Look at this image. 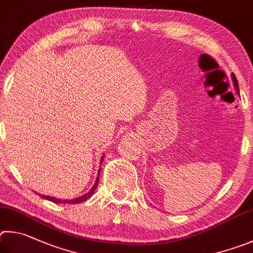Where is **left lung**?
<instances>
[{
	"label": "left lung",
	"mask_w": 253,
	"mask_h": 253,
	"mask_svg": "<svg viewBox=\"0 0 253 253\" xmlns=\"http://www.w3.org/2000/svg\"><path fill=\"white\" fill-rule=\"evenodd\" d=\"M231 79H232V82H233V86H234V88H236L237 94L239 95V94H240V91H239V84H238V80L236 78V75L231 74Z\"/></svg>",
	"instance_id": "8db88e82"
}]
</instances>
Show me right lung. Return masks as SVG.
Returning a JSON list of instances; mask_svg holds the SVG:
<instances>
[{
    "label": "right lung",
    "mask_w": 253,
    "mask_h": 253,
    "mask_svg": "<svg viewBox=\"0 0 253 253\" xmlns=\"http://www.w3.org/2000/svg\"><path fill=\"white\" fill-rule=\"evenodd\" d=\"M103 160H104V154H103V156H102L100 163L103 162ZM100 172H101V168L99 169V171H97V175H96L95 182H94V184H93L92 189L90 190V191L86 192L85 194H83V196H81V197H78V198H74V199H59V198L51 197V196H44V194H40L38 192L37 193L39 194L40 197H42L43 199H46V200L52 201V202H54V203H60V205H61V203H63V205H69V203H71V205H74V203H75V205H77V203L86 201L87 199H90L92 197V194L94 193L95 189L97 188V183H99V180H100Z\"/></svg>",
    "instance_id": "right-lung-1"
}]
</instances>
